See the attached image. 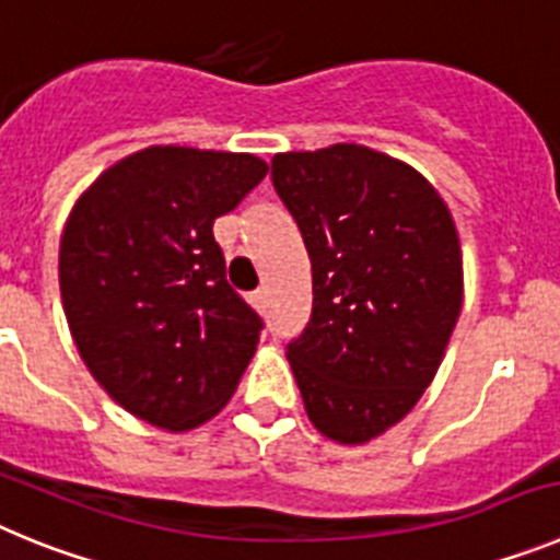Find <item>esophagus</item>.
<instances>
[{"instance_id": "1", "label": "esophagus", "mask_w": 560, "mask_h": 560, "mask_svg": "<svg viewBox=\"0 0 560 560\" xmlns=\"http://www.w3.org/2000/svg\"><path fill=\"white\" fill-rule=\"evenodd\" d=\"M266 300H269V294H266V289H257V291H252V296H249V303L255 305L257 311H260V308H266Z\"/></svg>"}]
</instances>
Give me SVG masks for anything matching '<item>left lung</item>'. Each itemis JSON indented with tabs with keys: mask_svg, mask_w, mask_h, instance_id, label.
Here are the masks:
<instances>
[{
	"mask_svg": "<svg viewBox=\"0 0 560 560\" xmlns=\"http://www.w3.org/2000/svg\"><path fill=\"white\" fill-rule=\"evenodd\" d=\"M271 182L300 226L314 308L285 345L305 412L368 443L418 404L463 308L452 212L404 162L364 145L277 153Z\"/></svg>",
	"mask_w": 560,
	"mask_h": 560,
	"instance_id": "obj_1",
	"label": "left lung"
}]
</instances>
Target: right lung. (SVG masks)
I'll use <instances>...</instances> for the list:
<instances>
[{"mask_svg": "<svg viewBox=\"0 0 560 560\" xmlns=\"http://www.w3.org/2000/svg\"><path fill=\"white\" fill-rule=\"evenodd\" d=\"M266 171L252 153L153 145L69 212L58 280L72 339L97 384L153 427L219 415L255 355L264 319L226 283L212 224Z\"/></svg>", "mask_w": 560, "mask_h": 560, "instance_id": "obj_1", "label": "right lung"}]
</instances>
